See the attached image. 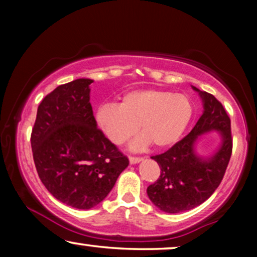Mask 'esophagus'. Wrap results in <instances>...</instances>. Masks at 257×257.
<instances>
[{"label":"esophagus","mask_w":257,"mask_h":257,"mask_svg":"<svg viewBox=\"0 0 257 257\" xmlns=\"http://www.w3.org/2000/svg\"><path fill=\"white\" fill-rule=\"evenodd\" d=\"M128 160H130V164H138V163H140V161L143 160V158H139V157H130Z\"/></svg>","instance_id":"esophagus-1"}]
</instances>
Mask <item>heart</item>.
Listing matches in <instances>:
<instances>
[{"mask_svg":"<svg viewBox=\"0 0 257 257\" xmlns=\"http://www.w3.org/2000/svg\"><path fill=\"white\" fill-rule=\"evenodd\" d=\"M193 106L182 93L159 89L136 90L122 96L119 105L104 104L97 108L96 120L105 136L122 145L138 131L132 149H145L151 143L166 149L180 139L192 118Z\"/></svg>","mask_w":257,"mask_h":257,"instance_id":"heart-1","label":"heart"}]
</instances>
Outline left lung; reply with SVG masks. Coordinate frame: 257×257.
Here are the masks:
<instances>
[{"label":"left lung","mask_w":257,"mask_h":257,"mask_svg":"<svg viewBox=\"0 0 257 257\" xmlns=\"http://www.w3.org/2000/svg\"><path fill=\"white\" fill-rule=\"evenodd\" d=\"M198 91L203 101V113L184 139L166 152L151 157L160 167V177L147 187V195L158 208L166 213H181L195 208L215 192L226 173L233 151L230 118L213 94ZM215 129L223 137L219 151L203 160L194 153L198 135Z\"/></svg>","instance_id":"left-lung-1"}]
</instances>
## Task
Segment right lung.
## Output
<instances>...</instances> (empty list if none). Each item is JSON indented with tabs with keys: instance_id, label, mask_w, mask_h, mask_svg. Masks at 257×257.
I'll list each match as a JSON object with an SVG mask.
<instances>
[{
	"instance_id": "obj_1",
	"label": "right lung",
	"mask_w": 257,
	"mask_h": 257,
	"mask_svg": "<svg viewBox=\"0 0 257 257\" xmlns=\"http://www.w3.org/2000/svg\"><path fill=\"white\" fill-rule=\"evenodd\" d=\"M92 79L79 78L47 94L37 108L31 149L38 177L59 201L90 209L106 198L128 159L97 127Z\"/></svg>"
}]
</instances>
